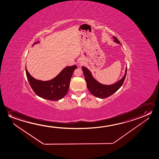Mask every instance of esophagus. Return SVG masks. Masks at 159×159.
<instances>
[{"label": "esophagus", "mask_w": 159, "mask_h": 159, "mask_svg": "<svg viewBox=\"0 0 159 159\" xmlns=\"http://www.w3.org/2000/svg\"><path fill=\"white\" fill-rule=\"evenodd\" d=\"M82 65V63H80V64H79V66H81Z\"/></svg>", "instance_id": "1"}]
</instances>
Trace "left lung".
<instances>
[{"mask_svg":"<svg viewBox=\"0 0 159 159\" xmlns=\"http://www.w3.org/2000/svg\"><path fill=\"white\" fill-rule=\"evenodd\" d=\"M113 38L114 39V42L119 44H121L116 37L113 36ZM82 69L83 72L88 90L94 96L99 98H107L114 93L115 92H116L123 85L124 81L126 77L127 71V67H126L125 75L121 79L116 83L111 85H106L99 83L98 81H97L96 79L94 78L91 71H89L88 68H86V67L82 66Z\"/></svg>","mask_w":159,"mask_h":159,"instance_id":"8db88e82","label":"left lung"}]
</instances>
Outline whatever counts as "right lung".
Instances as JSON below:
<instances>
[{
  "mask_svg": "<svg viewBox=\"0 0 159 159\" xmlns=\"http://www.w3.org/2000/svg\"><path fill=\"white\" fill-rule=\"evenodd\" d=\"M40 41L33 44L35 45ZM76 65L67 66L63 68L55 78L48 81L38 80L31 76L26 68V73L31 87L37 96L50 101H58L63 98L69 89L71 78Z\"/></svg>",
  "mask_w": 159,
  "mask_h": 159,
  "instance_id": "add662e5",
  "label": "right lung"
}]
</instances>
